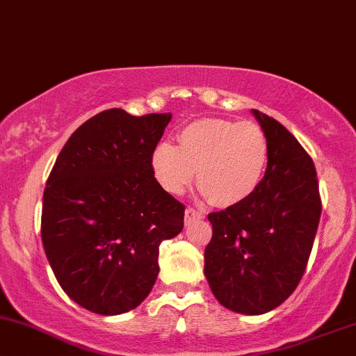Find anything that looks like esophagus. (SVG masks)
I'll return each instance as SVG.
<instances>
[{"label": "esophagus", "mask_w": 356, "mask_h": 356, "mask_svg": "<svg viewBox=\"0 0 356 356\" xmlns=\"http://www.w3.org/2000/svg\"><path fill=\"white\" fill-rule=\"evenodd\" d=\"M202 212L200 210H197V209H192V207H188L185 210V224H193V222H197V220H200L202 219Z\"/></svg>", "instance_id": "34e87169"}]
</instances>
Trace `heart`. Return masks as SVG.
I'll return each instance as SVG.
<instances>
[{
	"label": "heart",
	"mask_w": 356,
	"mask_h": 356,
	"mask_svg": "<svg viewBox=\"0 0 356 356\" xmlns=\"http://www.w3.org/2000/svg\"><path fill=\"white\" fill-rule=\"evenodd\" d=\"M266 134L254 122L220 118L198 120L178 136V147L159 143L152 151V171L170 193H183L197 171L198 188L217 207L250 198L268 163Z\"/></svg>",
	"instance_id": "obj_1"
}]
</instances>
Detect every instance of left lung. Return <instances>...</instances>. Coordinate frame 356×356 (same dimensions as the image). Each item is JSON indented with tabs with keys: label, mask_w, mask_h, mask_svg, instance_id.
Listing matches in <instances>:
<instances>
[{
	"label": "left lung",
	"mask_w": 356,
	"mask_h": 356,
	"mask_svg": "<svg viewBox=\"0 0 356 356\" xmlns=\"http://www.w3.org/2000/svg\"><path fill=\"white\" fill-rule=\"evenodd\" d=\"M270 146L265 177L238 205L209 213L205 277L216 299L239 314H265L299 285L321 219L311 156L280 122L253 110Z\"/></svg>",
	"instance_id": "left-lung-1"
}]
</instances>
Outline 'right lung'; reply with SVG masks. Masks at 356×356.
<instances>
[{
    "label": "right lung",
    "instance_id": "1",
    "mask_svg": "<svg viewBox=\"0 0 356 356\" xmlns=\"http://www.w3.org/2000/svg\"><path fill=\"white\" fill-rule=\"evenodd\" d=\"M171 113L110 108L60 149L42 202V243L64 292L95 314L132 311L159 273V244L183 229L185 205L164 192L152 151Z\"/></svg>",
    "mask_w": 356,
    "mask_h": 356
}]
</instances>
